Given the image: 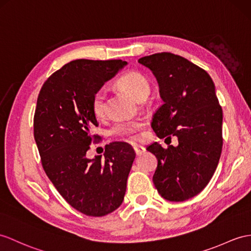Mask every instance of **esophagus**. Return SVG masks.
Here are the masks:
<instances>
[{
    "instance_id": "esophagus-1",
    "label": "esophagus",
    "mask_w": 251,
    "mask_h": 251,
    "mask_svg": "<svg viewBox=\"0 0 251 251\" xmlns=\"http://www.w3.org/2000/svg\"><path fill=\"white\" fill-rule=\"evenodd\" d=\"M133 149H134V151H135L136 155H140V154L144 153V152L146 151V148H145V147H143V146H138V145L133 146Z\"/></svg>"
}]
</instances>
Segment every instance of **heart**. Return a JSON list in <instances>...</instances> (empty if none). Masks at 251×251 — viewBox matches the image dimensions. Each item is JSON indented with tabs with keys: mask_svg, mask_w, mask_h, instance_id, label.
<instances>
[{
	"mask_svg": "<svg viewBox=\"0 0 251 251\" xmlns=\"http://www.w3.org/2000/svg\"><path fill=\"white\" fill-rule=\"evenodd\" d=\"M117 86L126 90L127 94L131 95L136 101L140 102L146 100L150 94V84L143 75L138 72H127L121 75L117 82ZM91 111L96 117H102L105 113V93L104 90H98L91 100ZM144 122L140 120L132 121H120L115 124L109 134L115 137L135 140L137 138V133L143 129Z\"/></svg>",
	"mask_w": 251,
	"mask_h": 251,
	"instance_id": "b5f03b06",
	"label": "heart"
}]
</instances>
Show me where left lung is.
Returning a JSON list of instances; mask_svg holds the SVG:
<instances>
[{
  "label": "left lung",
  "mask_w": 251,
  "mask_h": 251,
  "mask_svg": "<svg viewBox=\"0 0 251 251\" xmlns=\"http://www.w3.org/2000/svg\"><path fill=\"white\" fill-rule=\"evenodd\" d=\"M160 87L163 104L151 126L157 137H178L167 149L153 143L147 150L157 158L153 183L169 201L198 195L215 173L223 149V109L211 76L186 58L163 52L138 59Z\"/></svg>",
  "instance_id": "left-lung-1"
}]
</instances>
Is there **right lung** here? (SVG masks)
I'll return each mask as SVG.
<instances>
[{
    "label": "right lung",
    "instance_id": "1",
    "mask_svg": "<svg viewBox=\"0 0 251 251\" xmlns=\"http://www.w3.org/2000/svg\"><path fill=\"white\" fill-rule=\"evenodd\" d=\"M121 59H76L42 85L34 116V137L49 179L72 207L100 217L118 209L135 158L126 143L107 145L102 155L86 157L98 126L91 111L96 91L124 68Z\"/></svg>",
    "mask_w": 251,
    "mask_h": 251
}]
</instances>
